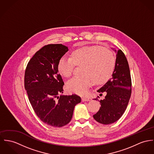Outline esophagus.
Listing matches in <instances>:
<instances>
[{"label": "esophagus", "mask_w": 154, "mask_h": 154, "mask_svg": "<svg viewBox=\"0 0 154 154\" xmlns=\"http://www.w3.org/2000/svg\"><path fill=\"white\" fill-rule=\"evenodd\" d=\"M82 101H89L90 100L88 99V98H84L83 97L82 98Z\"/></svg>", "instance_id": "1"}]
</instances>
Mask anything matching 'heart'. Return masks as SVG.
<instances>
[{"label":"heart","mask_w":154,"mask_h":154,"mask_svg":"<svg viewBox=\"0 0 154 154\" xmlns=\"http://www.w3.org/2000/svg\"><path fill=\"white\" fill-rule=\"evenodd\" d=\"M115 64V56L110 50L97 46H84L73 50L70 58L61 57L57 64V70L62 76L69 78L74 66H80L82 75L69 80L66 88L71 93L85 95L93 82L95 85H101L109 80Z\"/></svg>","instance_id":"heart-1"}]
</instances>
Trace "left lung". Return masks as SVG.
<instances>
[{
	"label": "left lung",
	"mask_w": 154,
	"mask_h": 154,
	"mask_svg": "<svg viewBox=\"0 0 154 154\" xmlns=\"http://www.w3.org/2000/svg\"><path fill=\"white\" fill-rule=\"evenodd\" d=\"M117 53L112 77L97 91L100 94L105 93L106 96L100 101L101 106L93 117L99 123L105 125L114 123L121 117L131 94L132 83L128 61L121 50ZM94 100H97V98Z\"/></svg>",
	"instance_id": "left-lung-1"
}]
</instances>
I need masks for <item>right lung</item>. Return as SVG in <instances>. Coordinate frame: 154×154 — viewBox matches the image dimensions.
Here are the masks:
<instances>
[{"label":"right lung","instance_id":"right-lung-1","mask_svg":"<svg viewBox=\"0 0 154 154\" xmlns=\"http://www.w3.org/2000/svg\"><path fill=\"white\" fill-rule=\"evenodd\" d=\"M68 50L61 44L43 46L29 60L24 73V88L35 114L53 127L69 123L74 106L81 102L80 97L75 94L59 97L64 83L57 64Z\"/></svg>","mask_w":154,"mask_h":154}]
</instances>
